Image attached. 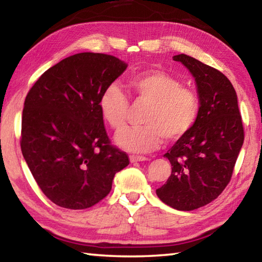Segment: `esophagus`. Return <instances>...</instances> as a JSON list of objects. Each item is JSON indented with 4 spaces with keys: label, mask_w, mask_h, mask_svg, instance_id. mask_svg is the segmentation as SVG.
I'll list each match as a JSON object with an SVG mask.
<instances>
[{
    "label": "esophagus",
    "mask_w": 262,
    "mask_h": 262,
    "mask_svg": "<svg viewBox=\"0 0 262 262\" xmlns=\"http://www.w3.org/2000/svg\"><path fill=\"white\" fill-rule=\"evenodd\" d=\"M147 157H144V156H136V155H130L129 156V161L132 162V163H135V162H144V161H147Z\"/></svg>",
    "instance_id": "obj_1"
}]
</instances>
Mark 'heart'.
I'll return each mask as SVG.
<instances>
[{"label": "heart", "mask_w": 262, "mask_h": 262, "mask_svg": "<svg viewBox=\"0 0 262 262\" xmlns=\"http://www.w3.org/2000/svg\"><path fill=\"white\" fill-rule=\"evenodd\" d=\"M136 101L148 104L141 127L127 128L117 136L118 145L132 152H149L162 144L164 137L174 141L187 134L200 114V98L193 89L183 86L176 77L162 70H145L127 79ZM104 120L114 130L126 126L129 99L117 83L106 86L99 97Z\"/></svg>", "instance_id": "heart-1"}]
</instances>
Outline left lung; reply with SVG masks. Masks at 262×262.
Listing matches in <instances>:
<instances>
[{
	"instance_id": "obj_1",
	"label": "left lung",
	"mask_w": 262,
	"mask_h": 262,
	"mask_svg": "<svg viewBox=\"0 0 262 262\" xmlns=\"http://www.w3.org/2000/svg\"><path fill=\"white\" fill-rule=\"evenodd\" d=\"M196 82L198 121L164 155L171 176L157 196L177 210H194L223 192L232 177L244 142V127L233 85L220 70L186 54L173 56Z\"/></svg>"
}]
</instances>
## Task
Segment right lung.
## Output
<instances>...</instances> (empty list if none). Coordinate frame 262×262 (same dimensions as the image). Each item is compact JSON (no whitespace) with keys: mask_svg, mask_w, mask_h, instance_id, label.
<instances>
[{"mask_svg":"<svg viewBox=\"0 0 262 262\" xmlns=\"http://www.w3.org/2000/svg\"><path fill=\"white\" fill-rule=\"evenodd\" d=\"M127 64L103 53H78L46 70L30 89L20 148L42 193L67 209H86L111 192L128 155L111 143L99 97Z\"/></svg>","mask_w":262,"mask_h":262,"instance_id":"right-lung-1","label":"right lung"}]
</instances>
